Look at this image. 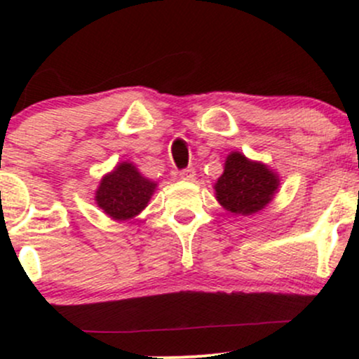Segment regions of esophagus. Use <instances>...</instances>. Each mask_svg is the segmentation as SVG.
Returning a JSON list of instances; mask_svg holds the SVG:
<instances>
[{
	"instance_id": "34e87169",
	"label": "esophagus",
	"mask_w": 359,
	"mask_h": 359,
	"mask_svg": "<svg viewBox=\"0 0 359 359\" xmlns=\"http://www.w3.org/2000/svg\"><path fill=\"white\" fill-rule=\"evenodd\" d=\"M180 179L187 180V182H194V180H196V170H194V168H184V170L180 172Z\"/></svg>"
}]
</instances>
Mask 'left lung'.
<instances>
[{
	"mask_svg": "<svg viewBox=\"0 0 359 359\" xmlns=\"http://www.w3.org/2000/svg\"><path fill=\"white\" fill-rule=\"evenodd\" d=\"M278 187L277 172L241 151H231L226 156L224 170L214 184V194L226 211L251 216L273 201Z\"/></svg>",
	"mask_w": 359,
	"mask_h": 359,
	"instance_id": "8db88e82",
	"label": "left lung"
}]
</instances>
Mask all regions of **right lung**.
Listing matches in <instances>:
<instances>
[{"mask_svg": "<svg viewBox=\"0 0 359 359\" xmlns=\"http://www.w3.org/2000/svg\"><path fill=\"white\" fill-rule=\"evenodd\" d=\"M155 191L156 182L143 177L142 172L126 160L102 175L94 192V201L106 216L123 222L137 217L150 203Z\"/></svg>", "mask_w": 359, "mask_h": 359, "instance_id": "add662e5", "label": "right lung"}]
</instances>
